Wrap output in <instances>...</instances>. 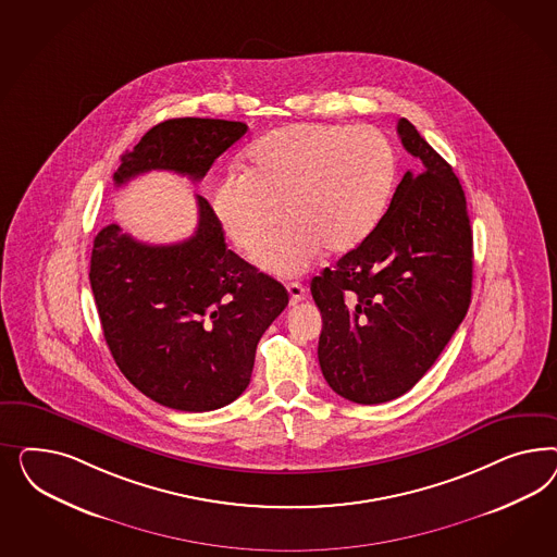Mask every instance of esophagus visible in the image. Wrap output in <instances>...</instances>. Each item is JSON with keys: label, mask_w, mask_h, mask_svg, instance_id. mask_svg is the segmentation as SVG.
<instances>
[{"label": "esophagus", "mask_w": 557, "mask_h": 557, "mask_svg": "<svg viewBox=\"0 0 557 557\" xmlns=\"http://www.w3.org/2000/svg\"><path fill=\"white\" fill-rule=\"evenodd\" d=\"M287 294H289V304L302 302L304 298H306V287L302 284H298V282H289L287 284Z\"/></svg>", "instance_id": "1"}]
</instances>
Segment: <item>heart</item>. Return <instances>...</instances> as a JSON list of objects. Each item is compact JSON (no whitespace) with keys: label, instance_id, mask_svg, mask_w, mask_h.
<instances>
[{"label":"heart","instance_id":"obj_1","mask_svg":"<svg viewBox=\"0 0 557 557\" xmlns=\"http://www.w3.org/2000/svg\"><path fill=\"white\" fill-rule=\"evenodd\" d=\"M394 182L396 151L377 128L289 124L255 143L247 173H226L210 206L243 253L259 251L286 220L257 261L271 273L298 275L322 249L343 255L359 247L384 216Z\"/></svg>","mask_w":557,"mask_h":557}]
</instances>
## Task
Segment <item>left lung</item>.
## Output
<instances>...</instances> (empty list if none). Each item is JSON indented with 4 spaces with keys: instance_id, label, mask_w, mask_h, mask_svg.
I'll list each match as a JSON object with an SVG mask.
<instances>
[{
    "instance_id": "left-lung-1",
    "label": "left lung",
    "mask_w": 557,
    "mask_h": 557,
    "mask_svg": "<svg viewBox=\"0 0 557 557\" xmlns=\"http://www.w3.org/2000/svg\"><path fill=\"white\" fill-rule=\"evenodd\" d=\"M396 131L412 169L371 235L310 284L322 314V375L357 405H382L412 388L472 300V226L461 184L408 120Z\"/></svg>"
}]
</instances>
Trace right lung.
Here are the masks:
<instances>
[{
  "label": "right lung",
  "instance_id": "obj_1",
  "mask_svg": "<svg viewBox=\"0 0 557 557\" xmlns=\"http://www.w3.org/2000/svg\"><path fill=\"white\" fill-rule=\"evenodd\" d=\"M249 128L243 122L173 119L122 154L114 184L152 169L200 182ZM198 228L173 245H147L103 226L89 282L103 337L126 380L159 405L206 412L231 405L251 382L263 333L287 306L286 287L233 253L196 196Z\"/></svg>",
  "mask_w": 557,
  "mask_h": 557
}]
</instances>
